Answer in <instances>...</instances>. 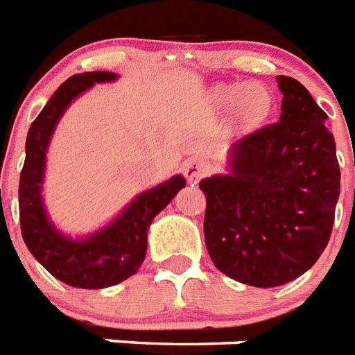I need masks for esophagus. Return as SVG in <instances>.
<instances>
[{
	"instance_id": "esophagus-1",
	"label": "esophagus",
	"mask_w": 355,
	"mask_h": 355,
	"mask_svg": "<svg viewBox=\"0 0 355 355\" xmlns=\"http://www.w3.org/2000/svg\"><path fill=\"white\" fill-rule=\"evenodd\" d=\"M183 172H185V178L191 181V183H198V181L209 172V168H207V164L201 163L200 159H189L185 163V166H183Z\"/></svg>"
}]
</instances>
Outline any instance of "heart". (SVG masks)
Wrapping results in <instances>:
<instances>
[{
  "instance_id": "obj_1",
  "label": "heart",
  "mask_w": 355,
  "mask_h": 355,
  "mask_svg": "<svg viewBox=\"0 0 355 355\" xmlns=\"http://www.w3.org/2000/svg\"><path fill=\"white\" fill-rule=\"evenodd\" d=\"M212 98L220 110H234L243 124L260 123L271 110V95L260 84H222L214 89Z\"/></svg>"
}]
</instances>
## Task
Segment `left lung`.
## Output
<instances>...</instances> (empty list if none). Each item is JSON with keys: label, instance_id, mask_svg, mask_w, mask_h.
Segmentation results:
<instances>
[{"label": "left lung", "instance_id": "8db88e82", "mask_svg": "<svg viewBox=\"0 0 355 355\" xmlns=\"http://www.w3.org/2000/svg\"><path fill=\"white\" fill-rule=\"evenodd\" d=\"M280 121L234 143L229 174L200 181L205 245L227 277L275 288L306 273L330 240L341 170L326 113L279 75Z\"/></svg>", "mask_w": 355, "mask_h": 355}]
</instances>
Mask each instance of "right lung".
<instances>
[{"label": "right lung", "instance_id": "obj_1", "mask_svg": "<svg viewBox=\"0 0 355 355\" xmlns=\"http://www.w3.org/2000/svg\"><path fill=\"white\" fill-rule=\"evenodd\" d=\"M115 73L93 71L73 75L49 98L31 124L25 143V163L19 175V223L21 236L36 260L55 279L73 288L101 290L135 275L146 257L148 227L155 214L168 205L185 187L183 175L139 194L110 225L92 236L73 240L51 223L42 200L45 152L62 113L87 87L97 82H112Z\"/></svg>", "mask_w": 355, "mask_h": 355}]
</instances>
